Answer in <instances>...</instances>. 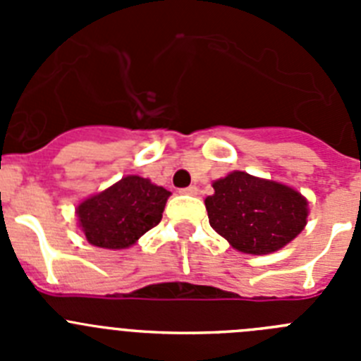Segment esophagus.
<instances>
[{"label":"esophagus","mask_w":361,"mask_h":361,"mask_svg":"<svg viewBox=\"0 0 361 361\" xmlns=\"http://www.w3.org/2000/svg\"><path fill=\"white\" fill-rule=\"evenodd\" d=\"M180 193H184V195H197V193H199V188L188 186V188H184V190H180Z\"/></svg>","instance_id":"1"}]
</instances>
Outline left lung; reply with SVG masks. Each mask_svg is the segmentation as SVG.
<instances>
[{
  "label": "left lung",
  "mask_w": 361,
  "mask_h": 361,
  "mask_svg": "<svg viewBox=\"0 0 361 361\" xmlns=\"http://www.w3.org/2000/svg\"><path fill=\"white\" fill-rule=\"evenodd\" d=\"M213 190L204 200L209 224L242 253L282 250L307 224V199L286 184L231 171Z\"/></svg>",
  "instance_id": "left-lung-1"
}]
</instances>
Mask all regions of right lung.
<instances>
[{"label": "right lung", "instance_id": "obj_1", "mask_svg": "<svg viewBox=\"0 0 361 361\" xmlns=\"http://www.w3.org/2000/svg\"><path fill=\"white\" fill-rule=\"evenodd\" d=\"M171 193L149 178L126 175L78 206L79 228L92 245L126 250L161 222Z\"/></svg>", "mask_w": 361, "mask_h": 361}]
</instances>
